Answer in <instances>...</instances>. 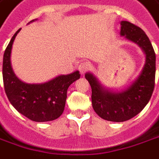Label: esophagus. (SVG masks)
I'll use <instances>...</instances> for the list:
<instances>
[{
    "mask_svg": "<svg viewBox=\"0 0 159 159\" xmlns=\"http://www.w3.org/2000/svg\"><path fill=\"white\" fill-rule=\"evenodd\" d=\"M89 67H90V63L89 61H83L78 65V70H79L80 73L84 75L89 70Z\"/></svg>",
    "mask_w": 159,
    "mask_h": 159,
    "instance_id": "34e87169",
    "label": "esophagus"
}]
</instances>
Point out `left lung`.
Returning <instances> with one entry per match:
<instances>
[{
  "label": "left lung",
  "mask_w": 159,
  "mask_h": 159,
  "mask_svg": "<svg viewBox=\"0 0 159 159\" xmlns=\"http://www.w3.org/2000/svg\"><path fill=\"white\" fill-rule=\"evenodd\" d=\"M121 35L139 45L146 55V61L138 79L122 92H111L103 89L90 73L85 78L90 84L94 111L102 119L111 122H125L143 111L152 98L155 86L156 55L152 43L139 26L121 21Z\"/></svg>",
  "instance_id": "1"
}]
</instances>
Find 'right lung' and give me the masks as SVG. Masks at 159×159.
<instances>
[{
  "instance_id": "1",
  "label": "right lung",
  "mask_w": 159,
  "mask_h": 159,
  "mask_svg": "<svg viewBox=\"0 0 159 159\" xmlns=\"http://www.w3.org/2000/svg\"><path fill=\"white\" fill-rule=\"evenodd\" d=\"M20 30V29L13 35L3 56L2 75L6 95L16 111L30 120H55L64 111L68 88L72 83L79 79V72L59 75L42 84H29L21 82L15 75L10 61L12 45Z\"/></svg>"
}]
</instances>
